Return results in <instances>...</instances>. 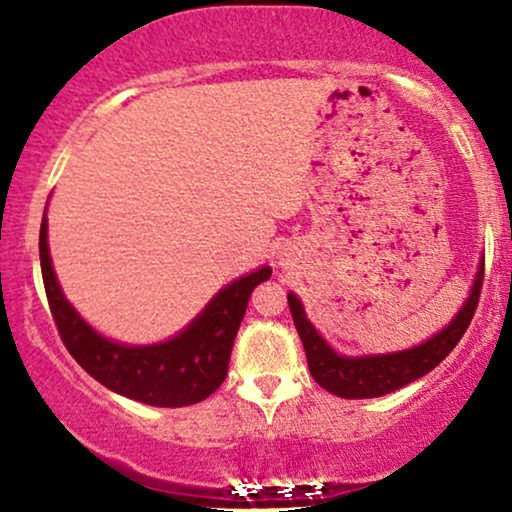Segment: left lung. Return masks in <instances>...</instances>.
Instances as JSON below:
<instances>
[{
    "mask_svg": "<svg viewBox=\"0 0 512 512\" xmlns=\"http://www.w3.org/2000/svg\"><path fill=\"white\" fill-rule=\"evenodd\" d=\"M485 275V258H480L473 286L468 291L466 303L454 314V319L443 331L431 335L422 345H415L403 352L368 354V356H342L321 338V333L310 324L305 307L296 293H289V310L296 324V331L303 340L307 366L314 382L340 398H377L405 387L431 373L447 354L457 347L461 335L471 324Z\"/></svg>",
    "mask_w": 512,
    "mask_h": 512,
    "instance_id": "1",
    "label": "left lung"
}]
</instances>
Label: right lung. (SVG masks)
<instances>
[{"mask_svg":"<svg viewBox=\"0 0 512 512\" xmlns=\"http://www.w3.org/2000/svg\"><path fill=\"white\" fill-rule=\"evenodd\" d=\"M39 258L55 326L76 363L107 389L156 408L200 403L221 387L251 291L272 275L270 265H263L223 286L205 310L170 340L123 345L97 333L62 293L48 254L46 212L39 230Z\"/></svg>","mask_w":512,"mask_h":512,"instance_id":"right-lung-1","label":"right lung"}]
</instances>
